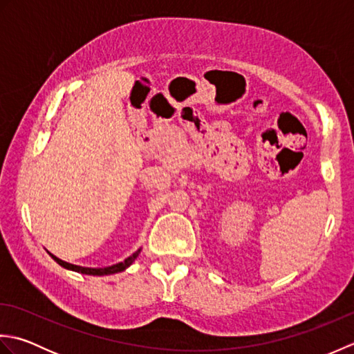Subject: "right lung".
Instances as JSON below:
<instances>
[{
  "label": "right lung",
  "instance_id": "obj_1",
  "mask_svg": "<svg viewBox=\"0 0 354 354\" xmlns=\"http://www.w3.org/2000/svg\"><path fill=\"white\" fill-rule=\"evenodd\" d=\"M140 254V250L137 252H133L131 257H127L124 261L122 263H117V265L114 266H108V268H100V269H93V268H82V266H76V265H71V263H66L61 259H57L56 255L50 254L53 259H55V261H57L59 265L66 268V269H71V270H76V272H80V274H86V275H109V274H117V272H122V270H124L126 268H129L132 263L135 261V259L138 257Z\"/></svg>",
  "mask_w": 354,
  "mask_h": 354
}]
</instances>
